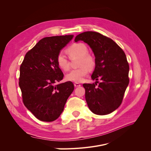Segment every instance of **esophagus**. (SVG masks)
<instances>
[{
  "instance_id": "esophagus-1",
  "label": "esophagus",
  "mask_w": 151,
  "mask_h": 151,
  "mask_svg": "<svg viewBox=\"0 0 151 151\" xmlns=\"http://www.w3.org/2000/svg\"><path fill=\"white\" fill-rule=\"evenodd\" d=\"M74 84L75 87H80L81 86V84L80 83H74Z\"/></svg>"
}]
</instances>
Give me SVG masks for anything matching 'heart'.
Returning a JSON list of instances; mask_svg holds the SVG:
<instances>
[{"label": "heart", "mask_w": 151, "mask_h": 151, "mask_svg": "<svg viewBox=\"0 0 151 151\" xmlns=\"http://www.w3.org/2000/svg\"><path fill=\"white\" fill-rule=\"evenodd\" d=\"M67 53L70 58L79 57L78 65L76 69L70 70L66 75L65 78L68 81L79 83L83 81L89 74V68L95 65L94 57L88 53V48L83 43H75L67 48ZM56 63L61 70L66 71L69 68V63L63 53L60 52L57 56Z\"/></svg>", "instance_id": "1"}]
</instances>
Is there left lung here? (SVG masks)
I'll use <instances>...</instances> for the list:
<instances>
[{
  "mask_svg": "<svg viewBox=\"0 0 151 151\" xmlns=\"http://www.w3.org/2000/svg\"><path fill=\"white\" fill-rule=\"evenodd\" d=\"M83 41L92 49L95 68L91 76L95 84H84L85 98L96 115L111 113L120 106L129 83V65L123 50L113 40L94 31L77 35L75 42ZM102 80L98 87L97 81Z\"/></svg>",
  "mask_w": 151,
  "mask_h": 151,
  "instance_id": "left-lung-1",
  "label": "left lung"
}]
</instances>
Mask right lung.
Listing matches in <instances>:
<instances>
[{"label":"right lung","mask_w":151,"mask_h":151,"mask_svg":"<svg viewBox=\"0 0 151 151\" xmlns=\"http://www.w3.org/2000/svg\"><path fill=\"white\" fill-rule=\"evenodd\" d=\"M73 36H56L42 39L26 53L20 66L19 85L22 101L41 121L57 120L74 89L70 81L56 84L63 77L57 65V56Z\"/></svg>","instance_id":"obj_1"}]
</instances>
